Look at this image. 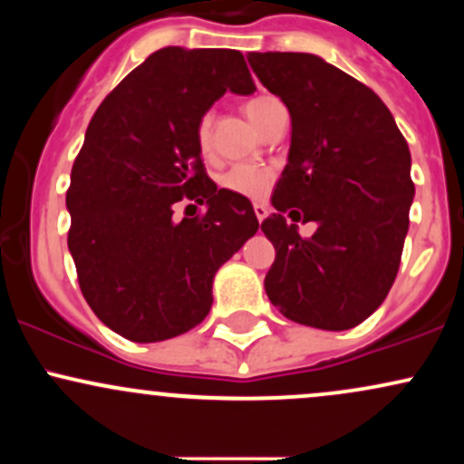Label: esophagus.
<instances>
[{
  "mask_svg": "<svg viewBox=\"0 0 464 464\" xmlns=\"http://www.w3.org/2000/svg\"><path fill=\"white\" fill-rule=\"evenodd\" d=\"M253 209H255V216H257V220H259V222H262L264 218L268 216V207H266L264 202H255Z\"/></svg>",
  "mask_w": 464,
  "mask_h": 464,
  "instance_id": "esophagus-1",
  "label": "esophagus"
}]
</instances>
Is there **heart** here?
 I'll return each instance as SVG.
<instances>
[{"label": "heart", "instance_id": "b5f03b06", "mask_svg": "<svg viewBox=\"0 0 464 464\" xmlns=\"http://www.w3.org/2000/svg\"><path fill=\"white\" fill-rule=\"evenodd\" d=\"M281 102L273 95H257V98L248 100L244 111L250 117L257 129H262L266 117L270 111L276 109ZM196 143L202 154H209L211 146H214V115L205 113L196 124ZM273 185V172L264 165L255 163H237L231 169H227L222 177V188L233 191V194L246 196V198H262L266 191Z\"/></svg>", "mask_w": 464, "mask_h": 464}]
</instances>
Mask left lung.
<instances>
[{"label":"left lung","mask_w":464,"mask_h":464,"mask_svg":"<svg viewBox=\"0 0 464 464\" xmlns=\"http://www.w3.org/2000/svg\"><path fill=\"white\" fill-rule=\"evenodd\" d=\"M248 63L292 117L276 214L262 222L276 250L266 295L290 321L351 329L395 284L414 196L408 143L380 95L323 58L253 52ZM287 210L318 221L317 233L301 238Z\"/></svg>","instance_id":"obj_1"}]
</instances>
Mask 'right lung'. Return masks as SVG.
<instances>
[{
  "mask_svg": "<svg viewBox=\"0 0 464 464\" xmlns=\"http://www.w3.org/2000/svg\"><path fill=\"white\" fill-rule=\"evenodd\" d=\"M227 89L255 92L237 50L161 47L106 95L73 161L67 244L80 290L132 343L205 321L218 268L259 228L248 198L207 177L196 143V124ZM188 199L208 209L174 221L173 205Z\"/></svg>",
  "mask_w": 464,
  "mask_h": 464,
  "instance_id": "add662e5",
  "label": "right lung"
}]
</instances>
